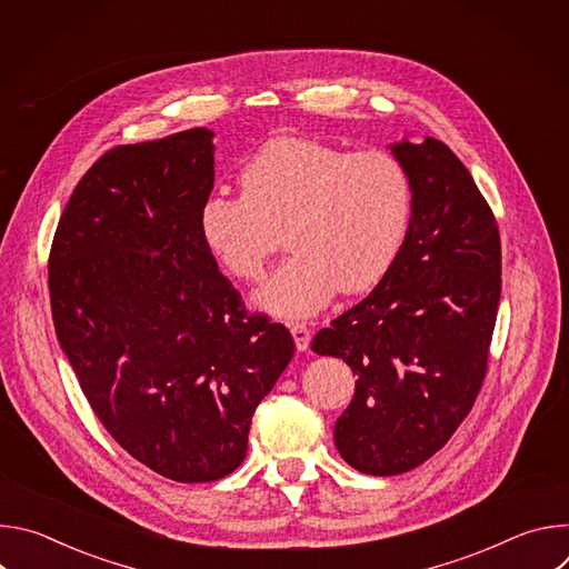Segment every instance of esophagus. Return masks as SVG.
Here are the masks:
<instances>
[{
  "label": "esophagus",
  "mask_w": 569,
  "mask_h": 569,
  "mask_svg": "<svg viewBox=\"0 0 569 569\" xmlns=\"http://www.w3.org/2000/svg\"><path fill=\"white\" fill-rule=\"evenodd\" d=\"M290 333H292V338H295L297 349H299V351H306L308 345H310V329L306 327V323L292 321V323H290Z\"/></svg>",
  "instance_id": "34e87169"
}]
</instances>
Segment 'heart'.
<instances>
[{"instance_id": "obj_1", "label": "heart", "mask_w": 569, "mask_h": 569, "mask_svg": "<svg viewBox=\"0 0 569 569\" xmlns=\"http://www.w3.org/2000/svg\"><path fill=\"white\" fill-rule=\"evenodd\" d=\"M410 222L412 180L391 152L303 137L261 146L240 173V196L213 193L200 211L204 246L242 281L263 277L286 233L292 254L257 292L283 319L315 315L338 290L376 286Z\"/></svg>"}]
</instances>
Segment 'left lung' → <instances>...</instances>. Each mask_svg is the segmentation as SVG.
Here are the masks:
<instances>
[{
	"mask_svg": "<svg viewBox=\"0 0 569 569\" xmlns=\"http://www.w3.org/2000/svg\"><path fill=\"white\" fill-rule=\"evenodd\" d=\"M393 154L412 180L410 231L380 283L312 338L356 376L336 448L380 477L428 461L472 410L502 290L498 220L457 154L432 137Z\"/></svg>",
	"mask_w": 569,
	"mask_h": 569,
	"instance_id": "1",
	"label": "left lung"
}]
</instances>
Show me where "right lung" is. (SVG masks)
<instances>
[{"label": "right lung", "instance_id": "right-lung-1", "mask_svg": "<svg viewBox=\"0 0 569 569\" xmlns=\"http://www.w3.org/2000/svg\"><path fill=\"white\" fill-rule=\"evenodd\" d=\"M211 137L191 128L103 152L49 252L56 336L90 408L130 457L182 483L240 466L257 405L295 353L202 240Z\"/></svg>", "mask_w": 569, "mask_h": 569}]
</instances>
